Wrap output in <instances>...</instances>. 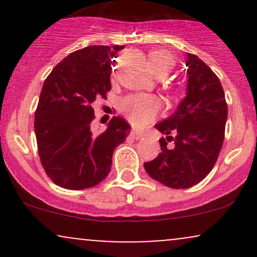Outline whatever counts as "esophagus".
Returning <instances> with one entry per match:
<instances>
[{
	"label": "esophagus",
	"mask_w": 257,
	"mask_h": 257,
	"mask_svg": "<svg viewBox=\"0 0 257 257\" xmlns=\"http://www.w3.org/2000/svg\"><path fill=\"white\" fill-rule=\"evenodd\" d=\"M132 135L133 138L135 139V140H140V139L144 138V133L140 132V131H137V129H134V131H132Z\"/></svg>",
	"instance_id": "34e87169"
}]
</instances>
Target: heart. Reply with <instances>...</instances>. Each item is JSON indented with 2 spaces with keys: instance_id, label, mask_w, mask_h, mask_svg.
Wrapping results in <instances>:
<instances>
[{
  "instance_id": "b5f03b06",
  "label": "heart",
  "mask_w": 257,
  "mask_h": 257,
  "mask_svg": "<svg viewBox=\"0 0 257 257\" xmlns=\"http://www.w3.org/2000/svg\"><path fill=\"white\" fill-rule=\"evenodd\" d=\"M149 63L156 75L164 77L173 70L175 60L168 52L157 49L149 54ZM120 107L129 122L137 126H141L155 119L161 110V101L156 96L138 94V95L126 96L122 101Z\"/></svg>"
}]
</instances>
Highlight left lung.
I'll list each match as a JSON object with an SVG mask.
<instances>
[{
  "mask_svg": "<svg viewBox=\"0 0 257 257\" xmlns=\"http://www.w3.org/2000/svg\"><path fill=\"white\" fill-rule=\"evenodd\" d=\"M186 96L175 112L156 124L166 134L162 152L144 164L152 179L170 188L199 184L216 163L225 139L227 104L220 79L204 61L187 53ZM174 134L172 137L170 133ZM168 141L173 146L168 148Z\"/></svg>",
  "mask_w": 257,
  "mask_h": 257,
  "instance_id": "obj_1",
  "label": "left lung"
}]
</instances>
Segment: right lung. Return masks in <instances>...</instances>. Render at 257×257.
<instances>
[{
	"instance_id": "1",
	"label": "right lung",
	"mask_w": 257,
	"mask_h": 257,
	"mask_svg": "<svg viewBox=\"0 0 257 257\" xmlns=\"http://www.w3.org/2000/svg\"><path fill=\"white\" fill-rule=\"evenodd\" d=\"M124 46H89L67 55L44 81L35 112L38 155L47 175L60 187L84 190L108 175L114 149L131 132L113 117L95 134L91 102L106 98L117 52Z\"/></svg>"
}]
</instances>
